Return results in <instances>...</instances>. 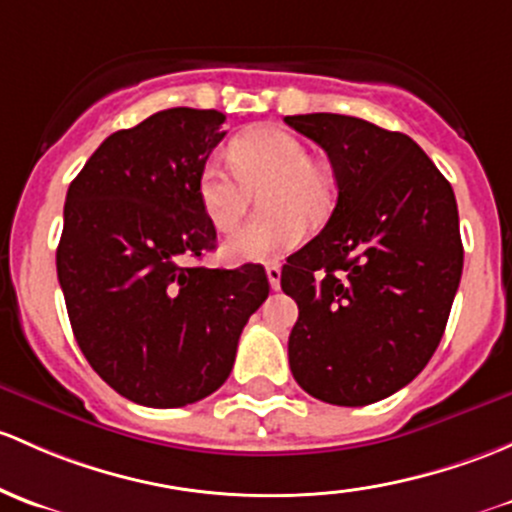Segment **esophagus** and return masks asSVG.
<instances>
[{
    "label": "esophagus",
    "mask_w": 512,
    "mask_h": 512,
    "mask_svg": "<svg viewBox=\"0 0 512 512\" xmlns=\"http://www.w3.org/2000/svg\"><path fill=\"white\" fill-rule=\"evenodd\" d=\"M267 279H270V287L272 289H279V279H282V267H279L277 262H270V265H267Z\"/></svg>",
    "instance_id": "1"
}]
</instances>
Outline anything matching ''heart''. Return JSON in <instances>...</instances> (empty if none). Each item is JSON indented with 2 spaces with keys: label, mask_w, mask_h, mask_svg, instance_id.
Masks as SVG:
<instances>
[{
  "label": "heart",
  "mask_w": 512,
  "mask_h": 512,
  "mask_svg": "<svg viewBox=\"0 0 512 512\" xmlns=\"http://www.w3.org/2000/svg\"><path fill=\"white\" fill-rule=\"evenodd\" d=\"M233 169L208 159L198 174V201L218 230H233L245 215L251 191L270 186L262 196L270 220L242 225L223 242L233 262H265L294 250L304 238V223H321L333 208V179L314 161L301 137L282 127H252L230 144Z\"/></svg>",
  "instance_id": "obj_1"
}]
</instances>
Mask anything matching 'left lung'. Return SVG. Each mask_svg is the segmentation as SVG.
Returning a JSON list of instances; mask_svg holds the SVG:
<instances>
[{"instance_id":"obj_1","label":"left lung","mask_w":512,"mask_h":512,"mask_svg":"<svg viewBox=\"0 0 512 512\" xmlns=\"http://www.w3.org/2000/svg\"><path fill=\"white\" fill-rule=\"evenodd\" d=\"M284 122L324 149L338 188L326 228L282 267L299 306L289 368L316 400L370 405L444 336L464 270L454 191L407 134L331 112Z\"/></svg>"}]
</instances>
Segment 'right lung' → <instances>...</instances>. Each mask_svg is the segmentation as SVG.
Here are the masks:
<instances>
[{"mask_svg":"<svg viewBox=\"0 0 512 512\" xmlns=\"http://www.w3.org/2000/svg\"><path fill=\"white\" fill-rule=\"evenodd\" d=\"M223 122L218 110H161L110 134L68 188L56 270L73 336L137 405L184 407L218 390L270 294L260 265H191L215 247L196 186Z\"/></svg>","mask_w":512,"mask_h":512,"instance_id":"right-lung-1","label":"right lung"}]
</instances>
